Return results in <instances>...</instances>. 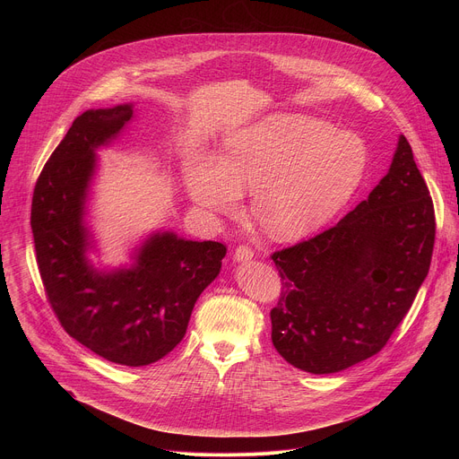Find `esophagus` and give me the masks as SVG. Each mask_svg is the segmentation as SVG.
Instances as JSON below:
<instances>
[{
	"label": "esophagus",
	"mask_w": 459,
	"mask_h": 459,
	"mask_svg": "<svg viewBox=\"0 0 459 459\" xmlns=\"http://www.w3.org/2000/svg\"><path fill=\"white\" fill-rule=\"evenodd\" d=\"M254 252L248 245H239L236 250H234V261H238V264H243V261H248L252 259Z\"/></svg>",
	"instance_id": "34e87169"
}]
</instances>
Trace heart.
Segmentation results:
<instances>
[{"label": "heart", "instance_id": "1", "mask_svg": "<svg viewBox=\"0 0 459 459\" xmlns=\"http://www.w3.org/2000/svg\"><path fill=\"white\" fill-rule=\"evenodd\" d=\"M367 170V147L331 123L280 112L229 134L218 161L186 169L192 200L230 212L252 193V216L271 238L298 239L331 221L352 198Z\"/></svg>", "mask_w": 459, "mask_h": 459}]
</instances>
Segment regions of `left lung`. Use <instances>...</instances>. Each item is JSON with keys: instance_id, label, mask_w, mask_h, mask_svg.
Wrapping results in <instances>:
<instances>
[{"instance_id": "1", "label": "left lung", "mask_w": 459, "mask_h": 459, "mask_svg": "<svg viewBox=\"0 0 459 459\" xmlns=\"http://www.w3.org/2000/svg\"><path fill=\"white\" fill-rule=\"evenodd\" d=\"M434 205L405 136L386 176L338 225L273 254L281 294L273 343L310 374L345 370L377 354L425 281Z\"/></svg>"}]
</instances>
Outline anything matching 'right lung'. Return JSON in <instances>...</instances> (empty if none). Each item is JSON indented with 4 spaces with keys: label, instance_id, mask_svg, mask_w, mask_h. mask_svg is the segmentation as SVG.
Masks as SVG:
<instances>
[{
    "label": "right lung",
    "instance_id": "obj_1",
    "mask_svg": "<svg viewBox=\"0 0 459 459\" xmlns=\"http://www.w3.org/2000/svg\"><path fill=\"white\" fill-rule=\"evenodd\" d=\"M133 116L126 103L74 119L36 181L30 227L47 299L63 329L112 363L143 367L183 340L194 303L220 274L227 247L154 232L130 267L107 273L91 264L85 202L96 151Z\"/></svg>",
    "mask_w": 459,
    "mask_h": 459
}]
</instances>
